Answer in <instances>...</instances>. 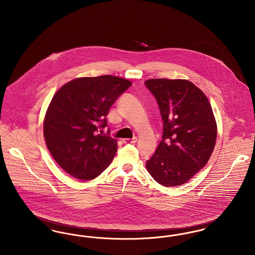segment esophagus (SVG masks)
Returning a JSON list of instances; mask_svg holds the SVG:
<instances>
[{
  "label": "esophagus",
  "instance_id": "1",
  "mask_svg": "<svg viewBox=\"0 0 255 255\" xmlns=\"http://www.w3.org/2000/svg\"><path fill=\"white\" fill-rule=\"evenodd\" d=\"M137 140L136 136H133V138H124L123 142L124 143H135Z\"/></svg>",
  "mask_w": 255,
  "mask_h": 255
}]
</instances>
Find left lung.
<instances>
[{"label":"left lung","instance_id":"left-lung-1","mask_svg":"<svg viewBox=\"0 0 255 255\" xmlns=\"http://www.w3.org/2000/svg\"><path fill=\"white\" fill-rule=\"evenodd\" d=\"M144 84L157 100L163 124L161 140L146 168L163 186L181 185L206 165L214 150L217 126L211 105L187 80L158 78Z\"/></svg>","mask_w":255,"mask_h":255}]
</instances>
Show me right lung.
Instances as JSON below:
<instances>
[{
	"instance_id": "obj_1",
	"label": "right lung",
	"mask_w": 255,
	"mask_h": 255,
	"mask_svg": "<svg viewBox=\"0 0 255 255\" xmlns=\"http://www.w3.org/2000/svg\"><path fill=\"white\" fill-rule=\"evenodd\" d=\"M131 85L127 79L101 75L73 79L57 91L45 117L44 136L62 169L90 181L109 166L118 143L110 129L107 134L98 132L108 126L110 108Z\"/></svg>"
}]
</instances>
